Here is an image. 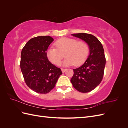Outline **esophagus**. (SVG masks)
<instances>
[{
	"label": "esophagus",
	"mask_w": 128,
	"mask_h": 128,
	"mask_svg": "<svg viewBox=\"0 0 128 128\" xmlns=\"http://www.w3.org/2000/svg\"><path fill=\"white\" fill-rule=\"evenodd\" d=\"M67 70V69H64V68H61V70H62V72H64L66 70Z\"/></svg>",
	"instance_id": "1"
}]
</instances>
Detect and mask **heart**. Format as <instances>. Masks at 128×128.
Wrapping results in <instances>:
<instances>
[{
  "label": "heart",
  "instance_id": "b5f03b06",
  "mask_svg": "<svg viewBox=\"0 0 128 128\" xmlns=\"http://www.w3.org/2000/svg\"><path fill=\"white\" fill-rule=\"evenodd\" d=\"M54 45L56 48L51 47L46 51V56L50 61L59 66L64 56V66L74 64L76 66L83 64L88 58L89 53L88 44L84 40H77L74 38H62L56 40Z\"/></svg>",
  "mask_w": 128,
  "mask_h": 128
}]
</instances>
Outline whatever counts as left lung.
Instances as JSON below:
<instances>
[{
    "label": "left lung",
    "mask_w": 128,
    "mask_h": 128,
    "mask_svg": "<svg viewBox=\"0 0 128 128\" xmlns=\"http://www.w3.org/2000/svg\"><path fill=\"white\" fill-rule=\"evenodd\" d=\"M86 42L90 48V54L80 67L74 69L70 80L72 86L82 93L90 92L98 86L104 76L106 64L103 46L94 35L86 33L72 34Z\"/></svg>",
    "instance_id": "1"
}]
</instances>
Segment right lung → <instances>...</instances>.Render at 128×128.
<instances>
[{"mask_svg":"<svg viewBox=\"0 0 128 128\" xmlns=\"http://www.w3.org/2000/svg\"><path fill=\"white\" fill-rule=\"evenodd\" d=\"M53 38L49 36L32 38L22 48L20 68L25 82L38 94H46L54 88L62 74L60 68L52 64L46 51Z\"/></svg>","mask_w":128,"mask_h":128,"instance_id":"1","label":"right lung"}]
</instances>
